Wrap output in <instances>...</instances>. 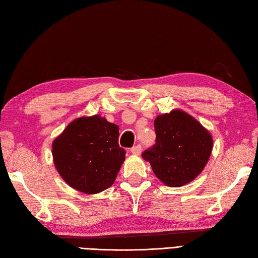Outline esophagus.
<instances>
[{"instance_id":"34e87169","label":"esophagus","mask_w":258,"mask_h":258,"mask_svg":"<svg viewBox=\"0 0 258 258\" xmlns=\"http://www.w3.org/2000/svg\"><path fill=\"white\" fill-rule=\"evenodd\" d=\"M130 151H131V153L135 154V156H139V154L141 153V146L140 145H137L134 148H131Z\"/></svg>"}]
</instances>
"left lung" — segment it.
<instances>
[{
    "mask_svg": "<svg viewBox=\"0 0 258 258\" xmlns=\"http://www.w3.org/2000/svg\"><path fill=\"white\" fill-rule=\"evenodd\" d=\"M156 145L142 153L158 179L171 187L193 181L207 165L213 138L196 118L181 109L154 120Z\"/></svg>",
    "mask_w": 258,
    "mask_h": 258,
    "instance_id": "obj_1",
    "label": "left lung"
}]
</instances>
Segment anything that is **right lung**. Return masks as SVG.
<instances>
[{
    "instance_id": "right-lung-1",
    "label": "right lung",
    "mask_w": 258,
    "mask_h": 258,
    "mask_svg": "<svg viewBox=\"0 0 258 258\" xmlns=\"http://www.w3.org/2000/svg\"><path fill=\"white\" fill-rule=\"evenodd\" d=\"M118 138V125L99 114L76 118L51 144L57 172L71 187L85 194L110 187L125 159Z\"/></svg>"
}]
</instances>
